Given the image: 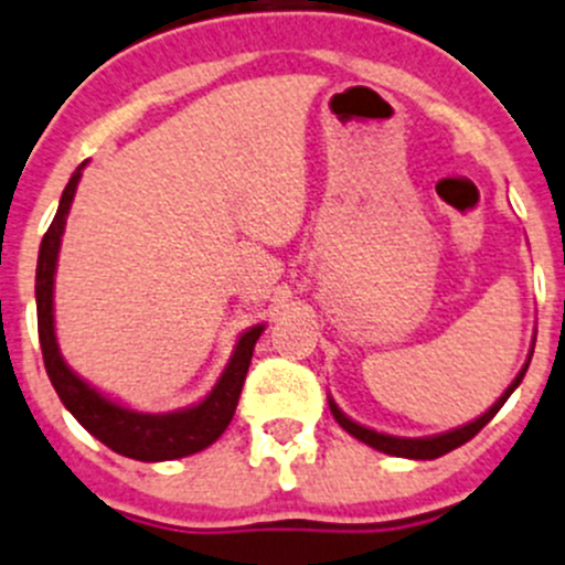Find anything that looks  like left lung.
I'll use <instances>...</instances> for the list:
<instances>
[{"instance_id": "left-lung-1", "label": "left lung", "mask_w": 565, "mask_h": 565, "mask_svg": "<svg viewBox=\"0 0 565 565\" xmlns=\"http://www.w3.org/2000/svg\"><path fill=\"white\" fill-rule=\"evenodd\" d=\"M527 366H530V360H527V363H524V369H521V372H519V377H515L513 383H510V388L504 391V394L499 396L497 402H493V407H491V411H486V413H482V416L477 418V422L466 424V427H458V429H452V433L433 435V438H394V435L374 433V429H369V427H360V424H354L352 418H347V416H343V413L338 411V407H335V402H332V399H330V411H332V416H335V422L341 424V427L347 429L349 435H354V438H358V440H363V444H369V447H374V449H377V452H385V455H396V458H413V460H435V458H440V455H447V452H452V449L463 447L466 440H471V438H475V435L480 433V429L486 427V424L491 422L493 416H497V413H499V407H502L504 402H508V396L513 394V391L519 388V383H521V380H524V372H527Z\"/></svg>"}]
</instances>
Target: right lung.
Returning <instances> with one entry per match:
<instances>
[{
    "label": "right lung",
    "mask_w": 565,
    "mask_h": 565,
    "mask_svg": "<svg viewBox=\"0 0 565 565\" xmlns=\"http://www.w3.org/2000/svg\"><path fill=\"white\" fill-rule=\"evenodd\" d=\"M83 169V166H79ZM79 169L68 180L66 191L61 196L55 218L41 241L38 252V271H35V302H38V338H41V352H44V366L55 385L63 405L72 411V416L88 429L94 438H99L113 452L125 458L143 460V463H158V460L185 458V455L202 452L211 447L213 440L227 429L233 422L235 407H238L241 388H244L246 372H249L252 352L260 338L263 324L252 327L241 335L235 347L230 366L224 369L222 380L211 391L207 399L188 411L166 413V416H149V413L127 411L116 402L105 399L99 391L90 388L88 383L77 377L72 369L63 363L55 341V316H52V286H55V263L57 249H61V235L66 227L68 207H72L74 191L79 182Z\"/></svg>",
    "instance_id": "add662e5"
}]
</instances>
